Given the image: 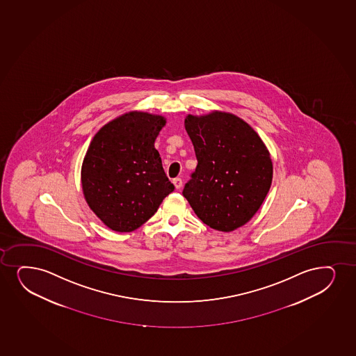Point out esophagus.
<instances>
[{"label": "esophagus", "instance_id": "1", "mask_svg": "<svg viewBox=\"0 0 356 356\" xmlns=\"http://www.w3.org/2000/svg\"><path fill=\"white\" fill-rule=\"evenodd\" d=\"M172 184L175 186L176 189H180L182 187V180H181L180 177H176L172 180Z\"/></svg>", "mask_w": 356, "mask_h": 356}]
</instances>
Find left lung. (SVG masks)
Returning <instances> with one entry per match:
<instances>
[{
	"label": "left lung",
	"mask_w": 356,
	"mask_h": 356,
	"mask_svg": "<svg viewBox=\"0 0 356 356\" xmlns=\"http://www.w3.org/2000/svg\"><path fill=\"white\" fill-rule=\"evenodd\" d=\"M184 128L197 165L184 197L210 228L229 233L250 220L273 184V159L250 124L236 115L213 110L191 115Z\"/></svg>",
	"instance_id": "8db88e82"
}]
</instances>
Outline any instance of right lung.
I'll use <instances>...</instances> for the list:
<instances>
[{
  "label": "right lung",
  "instance_id": "1",
  "mask_svg": "<svg viewBox=\"0 0 356 356\" xmlns=\"http://www.w3.org/2000/svg\"><path fill=\"white\" fill-rule=\"evenodd\" d=\"M162 115L128 111L93 136L81 165L83 197L108 228L129 233L149 220L174 191L154 141Z\"/></svg>",
  "mask_w": 356,
  "mask_h": 356
}]
</instances>
